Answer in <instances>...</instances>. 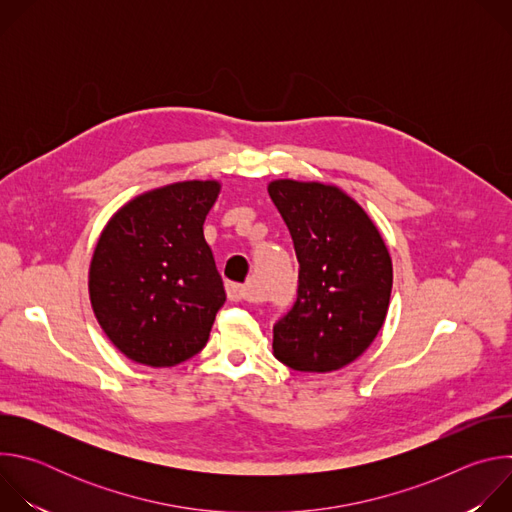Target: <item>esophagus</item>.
I'll use <instances>...</instances> for the list:
<instances>
[{
    "label": "esophagus",
    "instance_id": "obj_1",
    "mask_svg": "<svg viewBox=\"0 0 512 512\" xmlns=\"http://www.w3.org/2000/svg\"><path fill=\"white\" fill-rule=\"evenodd\" d=\"M227 296L231 302H247L251 300V291L239 283H227Z\"/></svg>",
    "mask_w": 512,
    "mask_h": 512
}]
</instances>
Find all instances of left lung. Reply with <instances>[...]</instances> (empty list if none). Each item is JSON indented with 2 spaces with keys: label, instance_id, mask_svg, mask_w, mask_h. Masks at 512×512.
<instances>
[{
  "label": "left lung",
  "instance_id": "1",
  "mask_svg": "<svg viewBox=\"0 0 512 512\" xmlns=\"http://www.w3.org/2000/svg\"><path fill=\"white\" fill-rule=\"evenodd\" d=\"M267 192L294 239L298 300L273 328V356L302 373L344 369L385 324L393 287L389 249L340 186L271 180Z\"/></svg>",
  "mask_w": 512,
  "mask_h": 512
}]
</instances>
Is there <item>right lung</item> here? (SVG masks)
Listing matches in <instances>:
<instances>
[{"label":"right lung","mask_w":512,"mask_h":512,"mask_svg":"<svg viewBox=\"0 0 512 512\" xmlns=\"http://www.w3.org/2000/svg\"><path fill=\"white\" fill-rule=\"evenodd\" d=\"M218 180H184L125 202L105 225L89 265V298L113 346L152 369L198 354L227 300L204 218Z\"/></svg>","instance_id":"obj_1"}]
</instances>
